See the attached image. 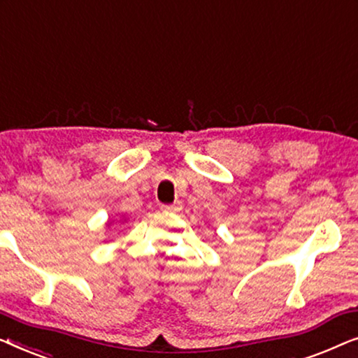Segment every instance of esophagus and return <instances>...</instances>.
Segmentation results:
<instances>
[{"mask_svg": "<svg viewBox=\"0 0 358 358\" xmlns=\"http://www.w3.org/2000/svg\"><path fill=\"white\" fill-rule=\"evenodd\" d=\"M160 209L164 210V213H169V214H177L181 210V203H175V204H162L160 206Z\"/></svg>", "mask_w": 358, "mask_h": 358, "instance_id": "esophagus-1", "label": "esophagus"}]
</instances>
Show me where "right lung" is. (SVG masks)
Here are the masks:
<instances>
[{
	"mask_svg": "<svg viewBox=\"0 0 358 358\" xmlns=\"http://www.w3.org/2000/svg\"><path fill=\"white\" fill-rule=\"evenodd\" d=\"M108 225H110V222H108V224H107V227H108Z\"/></svg>",
	"mask_w": 358,
	"mask_h": 358,
	"instance_id": "add662e5",
	"label": "right lung"
}]
</instances>
